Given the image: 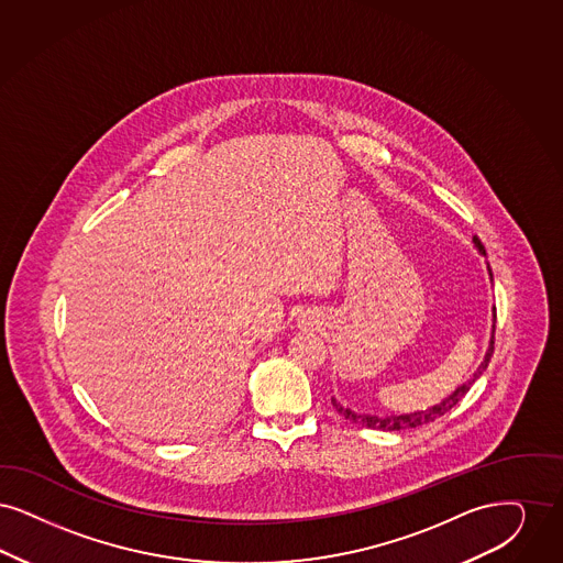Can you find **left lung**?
<instances>
[{
  "label": "left lung",
  "instance_id": "1",
  "mask_svg": "<svg viewBox=\"0 0 563 563\" xmlns=\"http://www.w3.org/2000/svg\"><path fill=\"white\" fill-rule=\"evenodd\" d=\"M473 244L477 245L479 254H484V256H486V250H484V245H482V242H479L477 238H473ZM488 273L489 279H492V269H489V265ZM494 321H496V316H494ZM492 353H494V325H492V339H489L486 357H484L482 366L477 367V372L473 374V378H471V380H466L465 385H463V387H459V389L452 393V395H448L441 404H435L433 408H427V410H420V412L397 416L355 415V412H351L349 408H343L334 397H332V406L339 410V415H343L344 418H349V420H351V422H355V424H364L367 429H380V431H404V429H415V427H420V424H429V422L438 420V418L445 415V412H450V410H452V408H454V406L465 397L466 391H468V387H471V385H473V383L484 374V369L488 367Z\"/></svg>",
  "mask_w": 563,
  "mask_h": 563
}]
</instances>
